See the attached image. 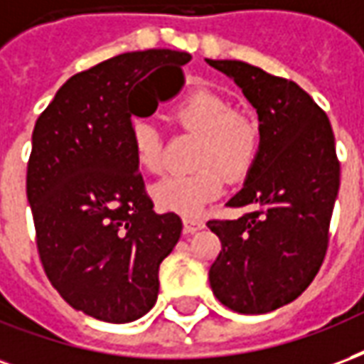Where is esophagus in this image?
Wrapping results in <instances>:
<instances>
[{
    "label": "esophagus",
    "instance_id": "1",
    "mask_svg": "<svg viewBox=\"0 0 364 364\" xmlns=\"http://www.w3.org/2000/svg\"><path fill=\"white\" fill-rule=\"evenodd\" d=\"M203 228H205L203 220H198V218H183V230H185V234H195V232Z\"/></svg>",
    "mask_w": 364,
    "mask_h": 364
}]
</instances>
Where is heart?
<instances>
[{
	"label": "heart",
	"mask_w": 364,
	"mask_h": 364,
	"mask_svg": "<svg viewBox=\"0 0 364 364\" xmlns=\"http://www.w3.org/2000/svg\"><path fill=\"white\" fill-rule=\"evenodd\" d=\"M173 119L185 130L200 136L195 154L197 171L169 175L151 187L154 203L181 216H197L220 195L230 179L247 175L259 154V120L244 111H232L226 99L198 90L173 107ZM130 142L136 164L148 173L164 169V136L158 122L140 117L130 124Z\"/></svg>",
	"instance_id": "b5f03b06"
}]
</instances>
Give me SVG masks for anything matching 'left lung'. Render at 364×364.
<instances>
[{
	"label": "left lung",
	"mask_w": 364,
	"mask_h": 364,
	"mask_svg": "<svg viewBox=\"0 0 364 364\" xmlns=\"http://www.w3.org/2000/svg\"><path fill=\"white\" fill-rule=\"evenodd\" d=\"M257 111L259 154L230 206L250 210L210 220L222 252L208 271L214 296L240 314H267L296 300L320 271L339 161L326 112L296 83L240 60H206Z\"/></svg>",
	"instance_id": "left-lung-1"
}]
</instances>
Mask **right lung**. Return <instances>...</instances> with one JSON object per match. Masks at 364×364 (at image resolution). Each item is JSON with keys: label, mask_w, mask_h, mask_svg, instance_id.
I'll use <instances>...</instances> for the list:
<instances>
[{"label": "right lung", "mask_w": 364, "mask_h": 364, "mask_svg": "<svg viewBox=\"0 0 364 364\" xmlns=\"http://www.w3.org/2000/svg\"><path fill=\"white\" fill-rule=\"evenodd\" d=\"M189 60L167 48L105 60L72 75L33 130L27 198L44 273L97 320L128 323L150 312L159 265L181 237V218L158 214L146 195L130 124L181 91ZM169 69L180 77L161 86Z\"/></svg>", "instance_id": "right-lung-1"}]
</instances>
